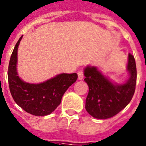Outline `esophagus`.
<instances>
[{
    "instance_id": "esophagus-1",
    "label": "esophagus",
    "mask_w": 146,
    "mask_h": 146,
    "mask_svg": "<svg viewBox=\"0 0 146 146\" xmlns=\"http://www.w3.org/2000/svg\"><path fill=\"white\" fill-rule=\"evenodd\" d=\"M77 73H78V79H79V80H82V79H84V72L83 71L79 70Z\"/></svg>"
}]
</instances>
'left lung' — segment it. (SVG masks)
I'll return each mask as SVG.
<instances>
[{
    "label": "left lung",
    "mask_w": 146,
    "mask_h": 146,
    "mask_svg": "<svg viewBox=\"0 0 146 146\" xmlns=\"http://www.w3.org/2000/svg\"><path fill=\"white\" fill-rule=\"evenodd\" d=\"M127 70L130 78L124 84L112 83L95 67H87L85 80L89 91L85 110L94 118L106 119L117 115L131 102L137 84V67L133 55L128 54Z\"/></svg>",
    "instance_id": "left-lung-1"
}]
</instances>
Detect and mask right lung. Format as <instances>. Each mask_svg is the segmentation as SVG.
<instances>
[{"label": "right lung", "instance_id": "obj_1", "mask_svg": "<svg viewBox=\"0 0 146 146\" xmlns=\"http://www.w3.org/2000/svg\"><path fill=\"white\" fill-rule=\"evenodd\" d=\"M22 36L15 44L8 67V82L13 100L25 112L36 116L51 114L61 104L64 94L76 81V73H61L40 84L22 81L16 71L17 52Z\"/></svg>", "mask_w": 146, "mask_h": 146}]
</instances>
